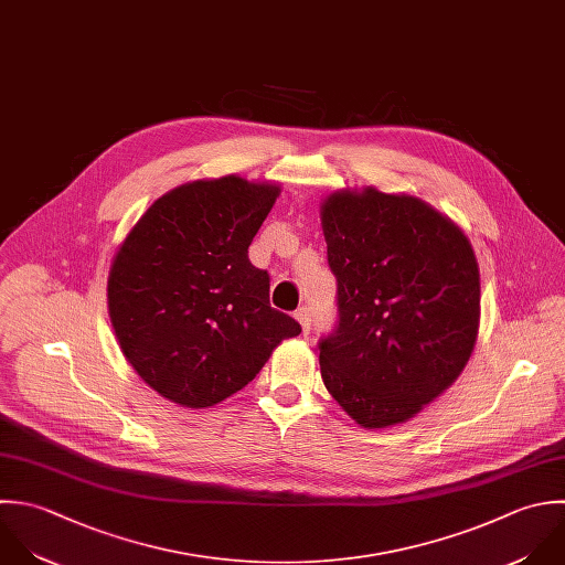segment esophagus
Here are the masks:
<instances>
[{"instance_id":"1","label":"esophagus","mask_w":565,"mask_h":565,"mask_svg":"<svg viewBox=\"0 0 565 565\" xmlns=\"http://www.w3.org/2000/svg\"><path fill=\"white\" fill-rule=\"evenodd\" d=\"M295 317H297V321L301 323V330H303V337H308L310 334V310L308 308H299L297 312H295Z\"/></svg>"}]
</instances>
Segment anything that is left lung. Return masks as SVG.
Instances as JSON below:
<instances>
[{
    "mask_svg": "<svg viewBox=\"0 0 565 565\" xmlns=\"http://www.w3.org/2000/svg\"><path fill=\"white\" fill-rule=\"evenodd\" d=\"M339 286L319 343L326 390L363 429L407 423L467 367L480 330V266L465 231L429 202L374 186L321 202Z\"/></svg>",
    "mask_w": 565,
    "mask_h": 565,
    "instance_id": "left-lung-1",
    "label": "left lung"
}]
</instances>
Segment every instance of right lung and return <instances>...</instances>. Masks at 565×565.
I'll return each instance as SVG.
<instances>
[{
    "label": "right lung",
    "mask_w": 565,
    "mask_h": 565,
    "mask_svg": "<svg viewBox=\"0 0 565 565\" xmlns=\"http://www.w3.org/2000/svg\"><path fill=\"white\" fill-rule=\"evenodd\" d=\"M281 193L242 175L160 195L120 242L107 310L120 352L162 398L204 409L244 390L301 326L270 308L248 246Z\"/></svg>",
    "instance_id": "1"
}]
</instances>
